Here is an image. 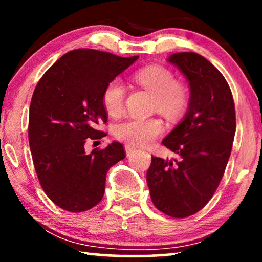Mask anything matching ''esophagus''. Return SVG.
I'll use <instances>...</instances> for the list:
<instances>
[{"label": "esophagus", "instance_id": "1", "mask_svg": "<svg viewBox=\"0 0 262 262\" xmlns=\"http://www.w3.org/2000/svg\"><path fill=\"white\" fill-rule=\"evenodd\" d=\"M136 151V148H134V146H131V145H125V152H126V155L127 156H130L131 154H134Z\"/></svg>", "mask_w": 262, "mask_h": 262}]
</instances>
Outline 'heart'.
<instances>
[{
	"mask_svg": "<svg viewBox=\"0 0 262 262\" xmlns=\"http://www.w3.org/2000/svg\"><path fill=\"white\" fill-rule=\"evenodd\" d=\"M135 81L155 95L156 108L164 116L174 118L184 112L188 102V93L178 83L173 73L163 67L152 66L138 70ZM102 102L107 112L118 116L123 112L125 87L120 80L111 81L102 94ZM162 123L156 118H130L116 126L114 134L120 141L131 145L144 146L151 143L162 132Z\"/></svg>",
	"mask_w": 262,
	"mask_h": 262,
	"instance_id": "1",
	"label": "heart"
}]
</instances>
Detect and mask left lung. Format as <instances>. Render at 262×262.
<instances>
[{"mask_svg": "<svg viewBox=\"0 0 262 262\" xmlns=\"http://www.w3.org/2000/svg\"><path fill=\"white\" fill-rule=\"evenodd\" d=\"M168 62L188 81L184 119L162 141L180 161L151 157L146 182L161 212L185 218L203 209L223 178L236 131L234 99L216 67L195 52H178Z\"/></svg>", "mask_w": 262, "mask_h": 262, "instance_id": "obj_1", "label": "left lung"}]
</instances>
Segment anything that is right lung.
<instances>
[{"label": "right lung", "instance_id": "obj_1", "mask_svg": "<svg viewBox=\"0 0 262 262\" xmlns=\"http://www.w3.org/2000/svg\"><path fill=\"white\" fill-rule=\"evenodd\" d=\"M137 59L73 50L38 82L30 106V148L42 189L60 209L82 212L99 204L107 171L125 159L119 142L92 152H85L84 144L106 136L98 128L107 123L103 91Z\"/></svg>", "mask_w": 262, "mask_h": 262}]
</instances>
